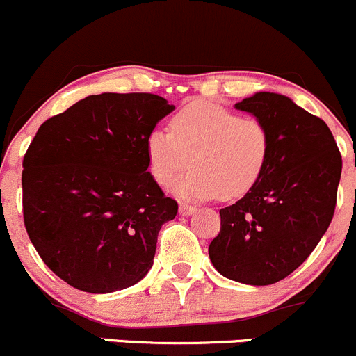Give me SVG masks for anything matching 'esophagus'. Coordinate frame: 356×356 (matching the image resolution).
I'll list each match as a JSON object with an SVG mask.
<instances>
[{"instance_id":"esophagus-1","label":"esophagus","mask_w":356,"mask_h":356,"mask_svg":"<svg viewBox=\"0 0 356 356\" xmlns=\"http://www.w3.org/2000/svg\"><path fill=\"white\" fill-rule=\"evenodd\" d=\"M195 211L197 209L193 206H188V204H179V214H181V216H192Z\"/></svg>"}]
</instances>
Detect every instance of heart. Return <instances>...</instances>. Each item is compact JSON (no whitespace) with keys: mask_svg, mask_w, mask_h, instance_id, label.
<instances>
[{"mask_svg":"<svg viewBox=\"0 0 356 356\" xmlns=\"http://www.w3.org/2000/svg\"><path fill=\"white\" fill-rule=\"evenodd\" d=\"M149 171L159 185L185 200L237 199L256 185L270 156V133L259 119L193 102L173 115L170 133L154 129L145 140Z\"/></svg>","mask_w":356,"mask_h":356,"instance_id":"heart-1","label":"heart"}]
</instances>
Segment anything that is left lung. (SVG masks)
I'll return each instance as SVG.
<instances>
[{
	"instance_id": "8db88e82",
	"label": "left lung",
	"mask_w": 356,
	"mask_h": 356,
	"mask_svg": "<svg viewBox=\"0 0 356 356\" xmlns=\"http://www.w3.org/2000/svg\"><path fill=\"white\" fill-rule=\"evenodd\" d=\"M235 108L268 128L270 156L256 185L220 209L209 258L227 279L268 286L293 273L329 228L343 161L329 126L286 95L258 91Z\"/></svg>"
}]
</instances>
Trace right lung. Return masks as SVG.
<instances>
[{
  "label": "right lung",
  "mask_w": 356,
  "mask_h": 356,
  "mask_svg": "<svg viewBox=\"0 0 356 356\" xmlns=\"http://www.w3.org/2000/svg\"><path fill=\"white\" fill-rule=\"evenodd\" d=\"M175 111L152 93H102L44 121L22 163L24 223L44 265L91 294L135 286L178 204L149 173L145 140Z\"/></svg>",
  "instance_id": "obj_1"
}]
</instances>
